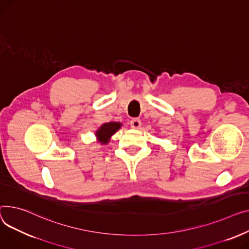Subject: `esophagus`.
<instances>
[{
  "label": "esophagus",
  "instance_id": "esophagus-1",
  "mask_svg": "<svg viewBox=\"0 0 249 249\" xmlns=\"http://www.w3.org/2000/svg\"><path fill=\"white\" fill-rule=\"evenodd\" d=\"M130 125H131V127L133 128V129H139L140 126H141V120L138 119V118L132 119L131 122H130Z\"/></svg>",
  "mask_w": 249,
  "mask_h": 249
}]
</instances>
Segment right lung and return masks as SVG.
I'll list each match as a JSON object with an SVG mask.
<instances>
[{"instance_id":"add662e5","label":"right lung","mask_w":249,"mask_h":249,"mask_svg":"<svg viewBox=\"0 0 249 249\" xmlns=\"http://www.w3.org/2000/svg\"><path fill=\"white\" fill-rule=\"evenodd\" d=\"M122 126L119 122H109L104 123L102 126H100L97 131L95 135L98 138V141L102 144H107L110 141V137L117 132L120 127Z\"/></svg>"}]
</instances>
